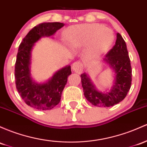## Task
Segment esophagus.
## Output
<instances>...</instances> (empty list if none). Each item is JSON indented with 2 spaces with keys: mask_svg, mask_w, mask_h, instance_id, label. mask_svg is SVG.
Masks as SVG:
<instances>
[{
  "mask_svg": "<svg viewBox=\"0 0 147 147\" xmlns=\"http://www.w3.org/2000/svg\"><path fill=\"white\" fill-rule=\"evenodd\" d=\"M83 64L81 62H80V61H77V62H75L73 64H72V68L73 71H75V72H78V73H80V72H82V70H83Z\"/></svg>",
  "mask_w": 147,
  "mask_h": 147,
  "instance_id": "obj_1",
  "label": "esophagus"
}]
</instances>
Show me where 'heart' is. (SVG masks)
I'll list each match as a JSON object with an SVG mask.
<instances>
[{
	"instance_id": "obj_1",
	"label": "heart",
	"mask_w": 147,
	"mask_h": 147,
	"mask_svg": "<svg viewBox=\"0 0 147 147\" xmlns=\"http://www.w3.org/2000/svg\"><path fill=\"white\" fill-rule=\"evenodd\" d=\"M65 39L75 49L87 46V54L95 57L109 49L114 42V35L110 29L102 25L87 24L70 27L66 30Z\"/></svg>"
}]
</instances>
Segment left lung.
Here are the masks:
<instances>
[{"label":"left lung","instance_id":"8db88e82","mask_svg":"<svg viewBox=\"0 0 147 147\" xmlns=\"http://www.w3.org/2000/svg\"><path fill=\"white\" fill-rule=\"evenodd\" d=\"M114 72L112 88L105 92L98 91L86 72L82 74V86L87 100L97 107H107L122 101L131 86L132 69L126 44L118 33L115 45L103 59Z\"/></svg>","mask_w":147,"mask_h":147}]
</instances>
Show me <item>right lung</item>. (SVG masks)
Here are the masks:
<instances>
[{
    "label": "right lung",
    "mask_w": 147,
    "mask_h": 147,
    "mask_svg": "<svg viewBox=\"0 0 147 147\" xmlns=\"http://www.w3.org/2000/svg\"><path fill=\"white\" fill-rule=\"evenodd\" d=\"M63 26L60 22L38 24L28 32L19 47L14 69L16 87L24 102L36 109L49 110L60 102L67 77L72 73L70 65H67L42 84L35 82L30 76L31 51L35 43L42 37L53 35Z\"/></svg>",
    "instance_id": "1"
}]
</instances>
